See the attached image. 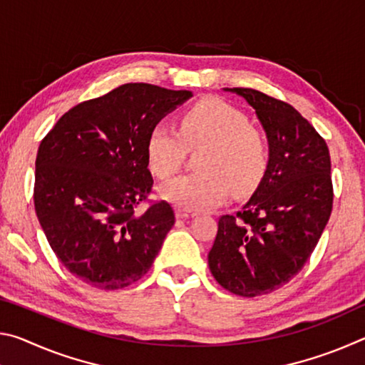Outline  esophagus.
Masks as SVG:
<instances>
[{
	"mask_svg": "<svg viewBox=\"0 0 365 365\" xmlns=\"http://www.w3.org/2000/svg\"><path fill=\"white\" fill-rule=\"evenodd\" d=\"M175 215L178 219H190V217H195V212H191V211H187V209H180L178 207L177 211H175Z\"/></svg>",
	"mask_w": 365,
	"mask_h": 365,
	"instance_id": "obj_1",
	"label": "esophagus"
}]
</instances>
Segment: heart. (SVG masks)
<instances>
[{
  "label": "heart",
  "mask_w": 365,
  "mask_h": 365,
  "mask_svg": "<svg viewBox=\"0 0 365 365\" xmlns=\"http://www.w3.org/2000/svg\"><path fill=\"white\" fill-rule=\"evenodd\" d=\"M200 148V172L160 185L163 200L188 211L211 209L232 188L238 195L250 193L267 170L269 148L262 135L240 110L219 100H205L183 113L180 130L156 123L148 135V163L159 178H168L180 169L187 150Z\"/></svg>",
  "instance_id": "b5f03b06"
}]
</instances>
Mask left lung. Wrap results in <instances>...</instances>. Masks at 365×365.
<instances>
[{"label": "left lung", "instance_id": "obj_1", "mask_svg": "<svg viewBox=\"0 0 365 365\" xmlns=\"http://www.w3.org/2000/svg\"><path fill=\"white\" fill-rule=\"evenodd\" d=\"M224 90L256 110L269 165L246 205L219 219L207 262L225 289L255 298L292 280L316 248L333 205L330 154L293 106L257 90Z\"/></svg>", "mask_w": 365, "mask_h": 365}]
</instances>
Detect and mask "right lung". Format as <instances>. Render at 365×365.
Wrapping results in <instances>:
<instances>
[{"label":"right lung","mask_w":365,"mask_h":365,"mask_svg":"<svg viewBox=\"0 0 365 365\" xmlns=\"http://www.w3.org/2000/svg\"><path fill=\"white\" fill-rule=\"evenodd\" d=\"M191 96L150 83L120 85L77 104L41 140L36 217L61 264L86 285L120 289L151 269L175 214L165 201L135 212L153 187L148 135Z\"/></svg>","instance_id":"right-lung-1"}]
</instances>
